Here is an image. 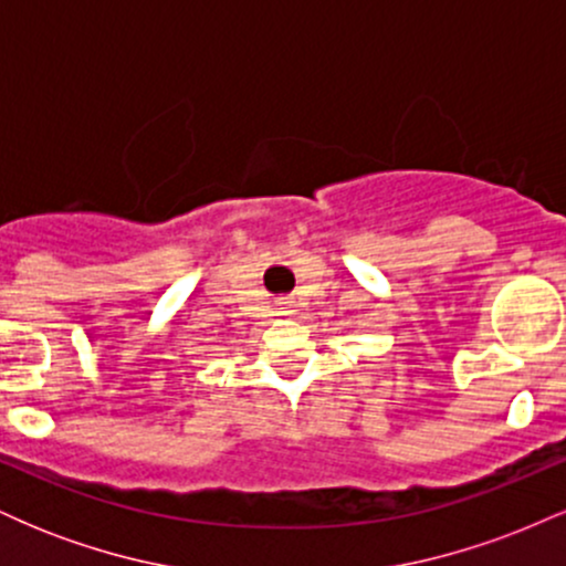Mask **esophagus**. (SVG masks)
I'll use <instances>...</instances> for the list:
<instances>
[{"label": "esophagus", "mask_w": 566, "mask_h": 566, "mask_svg": "<svg viewBox=\"0 0 566 566\" xmlns=\"http://www.w3.org/2000/svg\"><path fill=\"white\" fill-rule=\"evenodd\" d=\"M279 305H282L284 311H292V305H295V303H292V297H282V301H279Z\"/></svg>", "instance_id": "1"}]
</instances>
